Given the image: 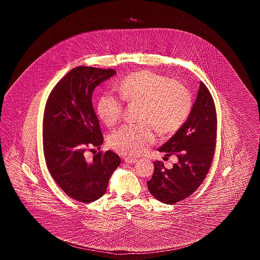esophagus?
<instances>
[{
	"instance_id": "obj_1",
	"label": "esophagus",
	"mask_w": 260,
	"mask_h": 260,
	"mask_svg": "<svg viewBox=\"0 0 260 260\" xmlns=\"http://www.w3.org/2000/svg\"><path fill=\"white\" fill-rule=\"evenodd\" d=\"M124 161L125 162H127V164H135V162L137 161V160L135 159V158H133V157H124Z\"/></svg>"
}]
</instances>
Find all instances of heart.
<instances>
[{
	"label": "heart",
	"instance_id": "obj_1",
	"mask_svg": "<svg viewBox=\"0 0 260 260\" xmlns=\"http://www.w3.org/2000/svg\"><path fill=\"white\" fill-rule=\"evenodd\" d=\"M120 96L128 103H139L137 124H124L108 138L109 146L127 156L144 154L154 143L156 129L171 135L185 123L192 109L190 90L171 78L143 70L128 75L118 87ZM122 100L110 93L99 96L96 114L106 125L117 124L123 115Z\"/></svg>",
	"mask_w": 260,
	"mask_h": 260
}]
</instances>
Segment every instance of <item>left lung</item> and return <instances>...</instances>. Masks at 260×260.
I'll use <instances>...</instances> for the list:
<instances>
[{
    "instance_id": "obj_1",
    "label": "left lung",
    "mask_w": 260,
    "mask_h": 260,
    "mask_svg": "<svg viewBox=\"0 0 260 260\" xmlns=\"http://www.w3.org/2000/svg\"><path fill=\"white\" fill-rule=\"evenodd\" d=\"M216 112L208 87L200 82L191 112L174 136L158 149L166 156L176 155L178 161L168 170L154 162L147 181L149 192L164 204H174L192 195L209 173L216 141Z\"/></svg>"
}]
</instances>
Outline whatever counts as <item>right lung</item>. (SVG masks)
Here are the masks:
<instances>
[{"label":"right lung","instance_id":"obj_1","mask_svg":"<svg viewBox=\"0 0 260 260\" xmlns=\"http://www.w3.org/2000/svg\"><path fill=\"white\" fill-rule=\"evenodd\" d=\"M116 74L114 69L79 66L53 87L43 122V145L47 167L57 185L72 199L91 203L102 197L112 173L121 164L112 152H99L87 161L85 152L103 142L92 107L94 88Z\"/></svg>","mask_w":260,"mask_h":260}]
</instances>
